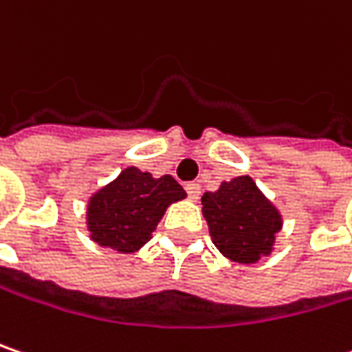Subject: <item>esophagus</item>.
Here are the masks:
<instances>
[{
  "label": "esophagus",
  "instance_id": "obj_1",
  "mask_svg": "<svg viewBox=\"0 0 352 352\" xmlns=\"http://www.w3.org/2000/svg\"><path fill=\"white\" fill-rule=\"evenodd\" d=\"M185 191H187V195H189L191 201H197L199 195H201V185L199 183H187L185 185Z\"/></svg>",
  "mask_w": 352,
  "mask_h": 352
}]
</instances>
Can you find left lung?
I'll return each mask as SVG.
<instances>
[{
    "label": "left lung",
    "mask_w": 352,
    "mask_h": 352,
    "mask_svg": "<svg viewBox=\"0 0 352 352\" xmlns=\"http://www.w3.org/2000/svg\"><path fill=\"white\" fill-rule=\"evenodd\" d=\"M203 217L219 251L235 263H257L271 255L283 219L249 175L221 183L201 197Z\"/></svg>",
    "instance_id": "1"
}]
</instances>
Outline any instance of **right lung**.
Here are the masks:
<instances>
[{"instance_id": "1", "label": "right lung", "mask_w": 352, "mask_h": 352, "mask_svg": "<svg viewBox=\"0 0 352 352\" xmlns=\"http://www.w3.org/2000/svg\"><path fill=\"white\" fill-rule=\"evenodd\" d=\"M185 197L187 193L171 175L155 179L147 171L127 167L91 195L87 229L97 245L135 253L151 239L167 207Z\"/></svg>"}]
</instances>
